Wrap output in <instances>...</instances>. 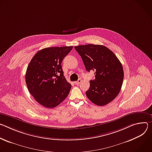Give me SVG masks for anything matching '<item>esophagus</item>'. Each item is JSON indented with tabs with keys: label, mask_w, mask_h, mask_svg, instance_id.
<instances>
[{
	"label": "esophagus",
	"mask_w": 152,
	"mask_h": 152,
	"mask_svg": "<svg viewBox=\"0 0 152 152\" xmlns=\"http://www.w3.org/2000/svg\"><path fill=\"white\" fill-rule=\"evenodd\" d=\"M81 79H78L77 81H74V83L75 84V85H79V84L81 83Z\"/></svg>",
	"instance_id": "34e87169"
}]
</instances>
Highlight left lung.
Returning a JSON list of instances; mask_svg holds the SVG:
<instances>
[{"instance_id": "1", "label": "left lung", "mask_w": 152, "mask_h": 152, "mask_svg": "<svg viewBox=\"0 0 152 152\" xmlns=\"http://www.w3.org/2000/svg\"><path fill=\"white\" fill-rule=\"evenodd\" d=\"M87 71L95 72L90 81L87 97L96 105L102 106L113 101L121 91L124 71L120 61L107 47L88 44L75 46Z\"/></svg>"}]
</instances>
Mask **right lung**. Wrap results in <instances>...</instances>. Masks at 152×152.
Masks as SVG:
<instances>
[{"label":"right lung","mask_w":152,"mask_h":152,"mask_svg":"<svg viewBox=\"0 0 152 152\" xmlns=\"http://www.w3.org/2000/svg\"><path fill=\"white\" fill-rule=\"evenodd\" d=\"M72 48L49 47L41 49L28 66L25 81L28 91L45 107L57 106L69 94L72 86L64 77L61 64Z\"/></svg>","instance_id":"add662e5"}]
</instances>
